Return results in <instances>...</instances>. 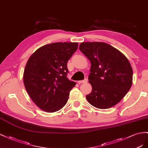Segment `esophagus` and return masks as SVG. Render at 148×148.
Listing matches in <instances>:
<instances>
[{
    "label": "esophagus",
    "mask_w": 148,
    "mask_h": 148,
    "mask_svg": "<svg viewBox=\"0 0 148 148\" xmlns=\"http://www.w3.org/2000/svg\"><path fill=\"white\" fill-rule=\"evenodd\" d=\"M87 82V79H84V80H82V81H78V84H83V83H86Z\"/></svg>",
    "instance_id": "esophagus-1"
}]
</instances>
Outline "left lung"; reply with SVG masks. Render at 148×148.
I'll list each match as a JSON object with an SVG mask.
<instances>
[{"label": "left lung", "mask_w": 148, "mask_h": 148, "mask_svg": "<svg viewBox=\"0 0 148 148\" xmlns=\"http://www.w3.org/2000/svg\"><path fill=\"white\" fill-rule=\"evenodd\" d=\"M79 49L91 64L88 82L92 90L86 96L88 103L100 109L115 106L132 85L133 69L127 58L103 42H84Z\"/></svg>", "instance_id": "1"}]
</instances>
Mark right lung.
Returning <instances> with one entry per match:
<instances>
[{"instance_id":"obj_1","label":"right lung","mask_w":148,"mask_h":148,"mask_svg":"<svg viewBox=\"0 0 148 148\" xmlns=\"http://www.w3.org/2000/svg\"><path fill=\"white\" fill-rule=\"evenodd\" d=\"M78 43L46 45L29 57L23 73V83L32 101L42 110H60L67 103L75 83L67 77V62L76 51Z\"/></svg>"}]
</instances>
